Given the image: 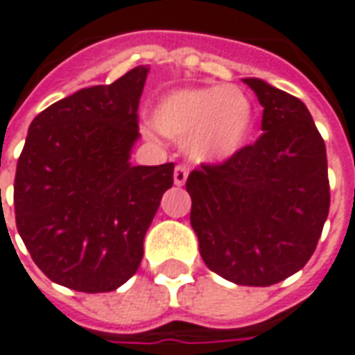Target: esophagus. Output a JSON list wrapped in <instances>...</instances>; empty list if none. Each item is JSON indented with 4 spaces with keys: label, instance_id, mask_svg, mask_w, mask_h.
<instances>
[{
    "label": "esophagus",
    "instance_id": "34e87169",
    "mask_svg": "<svg viewBox=\"0 0 355 355\" xmlns=\"http://www.w3.org/2000/svg\"><path fill=\"white\" fill-rule=\"evenodd\" d=\"M175 184L177 186H182L186 182V178H188V167L186 165H177V169H175Z\"/></svg>",
    "mask_w": 355,
    "mask_h": 355
}]
</instances>
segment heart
Here are the masks:
<instances>
[{"mask_svg":"<svg viewBox=\"0 0 355 355\" xmlns=\"http://www.w3.org/2000/svg\"><path fill=\"white\" fill-rule=\"evenodd\" d=\"M153 126L171 140L184 142L200 163H223L250 140L254 107L236 86H203L171 92L153 107Z\"/></svg>","mask_w":355,"mask_h":355,"instance_id":"heart-1","label":"heart"}]
</instances>
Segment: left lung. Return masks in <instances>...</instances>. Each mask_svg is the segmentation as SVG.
Returning a JSON list of instances; mask_svg holds the SVG:
<instances>
[{
  "instance_id": "1",
  "label": "left lung",
  "mask_w": 355,
  "mask_h": 355,
  "mask_svg": "<svg viewBox=\"0 0 355 355\" xmlns=\"http://www.w3.org/2000/svg\"><path fill=\"white\" fill-rule=\"evenodd\" d=\"M263 107L254 144L188 175L203 263L242 286H271L315 252L329 215L327 150L304 101L244 78Z\"/></svg>"
}]
</instances>
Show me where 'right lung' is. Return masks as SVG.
Returning a JSON list of instances; mask_svg holds the SVG:
<instances>
[{
  "label": "right lung",
  "instance_id": "obj_1",
  "mask_svg": "<svg viewBox=\"0 0 355 355\" xmlns=\"http://www.w3.org/2000/svg\"><path fill=\"white\" fill-rule=\"evenodd\" d=\"M148 67L55 101L32 121L15 175V220L42 272L111 292L140 267L175 163L130 165Z\"/></svg>",
  "mask_w": 355,
  "mask_h": 355
}]
</instances>
